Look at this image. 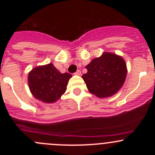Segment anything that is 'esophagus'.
Listing matches in <instances>:
<instances>
[{
  "label": "esophagus",
  "instance_id": "obj_1",
  "mask_svg": "<svg viewBox=\"0 0 155 155\" xmlns=\"http://www.w3.org/2000/svg\"><path fill=\"white\" fill-rule=\"evenodd\" d=\"M75 75H76V76H80V75H81V71H80V70H78L77 71H76V73H75Z\"/></svg>",
  "mask_w": 155,
  "mask_h": 155
}]
</instances>
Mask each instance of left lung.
Segmentation results:
<instances>
[{"mask_svg":"<svg viewBox=\"0 0 155 155\" xmlns=\"http://www.w3.org/2000/svg\"><path fill=\"white\" fill-rule=\"evenodd\" d=\"M82 75L89 91L99 98H107L117 93L125 82L127 70L121 56L104 51L85 67Z\"/></svg>","mask_w":155,"mask_h":155,"instance_id":"8db88e82","label":"left lung"}]
</instances>
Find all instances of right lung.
<instances>
[{"label": "right lung", "mask_w": 155, "mask_h": 155, "mask_svg": "<svg viewBox=\"0 0 155 155\" xmlns=\"http://www.w3.org/2000/svg\"><path fill=\"white\" fill-rule=\"evenodd\" d=\"M71 77L70 73H61L51 63L37 66L33 68L28 76L30 91L36 99L53 104L65 93Z\"/></svg>", "instance_id": "add662e5"}]
</instances>
